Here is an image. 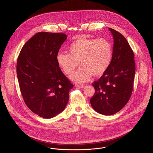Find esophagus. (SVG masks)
<instances>
[{
	"instance_id": "34e87169",
	"label": "esophagus",
	"mask_w": 153,
	"mask_h": 153,
	"mask_svg": "<svg viewBox=\"0 0 153 153\" xmlns=\"http://www.w3.org/2000/svg\"><path fill=\"white\" fill-rule=\"evenodd\" d=\"M76 86H77V87H79V88H84V86H85V85H76Z\"/></svg>"
}]
</instances>
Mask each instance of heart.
<instances>
[{"instance_id": "obj_1", "label": "heart", "mask_w": 153, "mask_h": 153, "mask_svg": "<svg viewBox=\"0 0 153 153\" xmlns=\"http://www.w3.org/2000/svg\"><path fill=\"white\" fill-rule=\"evenodd\" d=\"M68 51L69 53H59L56 62L67 75H70L80 62L82 67L70 77L78 83L88 82L93 76H102L110 67L113 55L111 43L104 38L79 39L71 43Z\"/></svg>"}]
</instances>
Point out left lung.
<instances>
[{
    "mask_svg": "<svg viewBox=\"0 0 153 153\" xmlns=\"http://www.w3.org/2000/svg\"><path fill=\"white\" fill-rule=\"evenodd\" d=\"M114 39L113 55L110 67L92 83L95 93L90 99L94 110L103 115H113L125 106L131 96L136 67L133 51L125 37L109 28Z\"/></svg>",
    "mask_w": 153,
    "mask_h": 153,
    "instance_id": "8db88e82",
    "label": "left lung"
}]
</instances>
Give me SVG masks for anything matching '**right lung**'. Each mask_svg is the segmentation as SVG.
Masks as SVG:
<instances>
[{
	"mask_svg": "<svg viewBox=\"0 0 153 153\" xmlns=\"http://www.w3.org/2000/svg\"><path fill=\"white\" fill-rule=\"evenodd\" d=\"M67 36L39 32L22 48L17 76L22 96L34 113L45 119L62 112L73 85L58 67L56 56Z\"/></svg>",
	"mask_w": 153,
	"mask_h": 153,
	"instance_id": "1",
	"label": "right lung"
}]
</instances>
